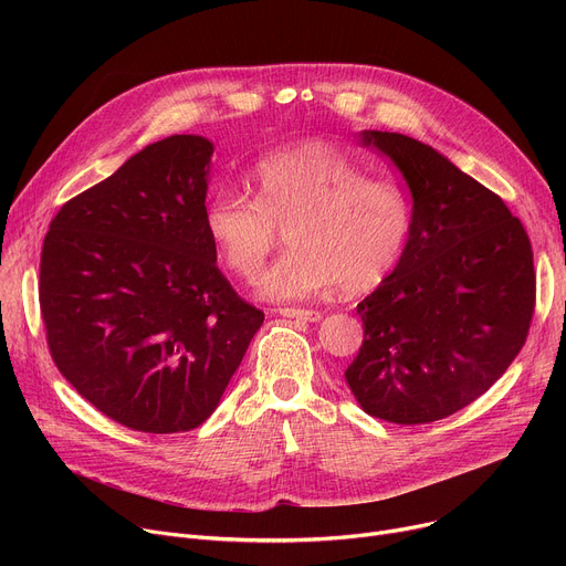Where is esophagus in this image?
<instances>
[{"instance_id":"1","label":"esophagus","mask_w":566,"mask_h":566,"mask_svg":"<svg viewBox=\"0 0 566 566\" xmlns=\"http://www.w3.org/2000/svg\"><path fill=\"white\" fill-rule=\"evenodd\" d=\"M280 316L298 318V321H307V323L321 321V312H316V310H298V307H284V310H280Z\"/></svg>"}]
</instances>
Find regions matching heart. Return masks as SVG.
<instances>
[{
    "label": "heart",
    "mask_w": 566,
    "mask_h": 566,
    "mask_svg": "<svg viewBox=\"0 0 566 566\" xmlns=\"http://www.w3.org/2000/svg\"><path fill=\"white\" fill-rule=\"evenodd\" d=\"M254 199L220 188L203 227L222 263L254 280L286 231L289 252L256 293L273 303L305 301L339 284L358 295L388 280L410 241L412 206L388 181H369L337 146L312 139L263 156L250 174Z\"/></svg>",
    "instance_id": "obj_1"
}]
</instances>
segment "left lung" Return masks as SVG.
Returning a JSON list of instances; mask_svg holds the SVG:
<instances>
[{"mask_svg": "<svg viewBox=\"0 0 566 566\" xmlns=\"http://www.w3.org/2000/svg\"><path fill=\"white\" fill-rule=\"evenodd\" d=\"M410 190L412 231L395 273L358 305L365 342L344 378L371 418L427 424L482 397L525 344L530 238L504 201L433 146L363 130Z\"/></svg>", "mask_w": 566, "mask_h": 566, "instance_id": "obj_1", "label": "left lung"}]
</instances>
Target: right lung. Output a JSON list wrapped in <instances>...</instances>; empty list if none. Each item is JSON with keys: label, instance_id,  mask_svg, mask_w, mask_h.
<instances>
[{"label": "right lung", "instance_id": "add662e5", "mask_svg": "<svg viewBox=\"0 0 566 566\" xmlns=\"http://www.w3.org/2000/svg\"><path fill=\"white\" fill-rule=\"evenodd\" d=\"M216 146L171 135L62 206L41 252L52 360L114 422L197 429L261 328L203 227Z\"/></svg>", "mask_w": 566, "mask_h": 566}]
</instances>
